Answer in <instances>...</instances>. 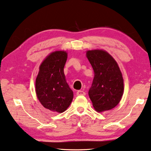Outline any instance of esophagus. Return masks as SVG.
<instances>
[{
	"label": "esophagus",
	"mask_w": 151,
	"mask_h": 151,
	"mask_svg": "<svg viewBox=\"0 0 151 151\" xmlns=\"http://www.w3.org/2000/svg\"><path fill=\"white\" fill-rule=\"evenodd\" d=\"M76 95H85V92L83 91L79 90L76 92Z\"/></svg>",
	"instance_id": "obj_1"
}]
</instances>
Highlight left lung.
I'll return each instance as SVG.
<instances>
[{"instance_id":"8db88e82","label":"left lung","mask_w":151,"mask_h":151,"mask_svg":"<svg viewBox=\"0 0 151 151\" xmlns=\"http://www.w3.org/2000/svg\"><path fill=\"white\" fill-rule=\"evenodd\" d=\"M86 54L95 74L88 91L93 107L99 112L113 109L124 93V80L118 64L105 50H88Z\"/></svg>"}]
</instances>
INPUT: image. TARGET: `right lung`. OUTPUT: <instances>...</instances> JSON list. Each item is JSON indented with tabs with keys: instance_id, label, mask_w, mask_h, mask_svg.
Instances as JSON below:
<instances>
[{
	"instance_id": "1",
	"label": "right lung",
	"mask_w": 151,
	"mask_h": 151,
	"mask_svg": "<svg viewBox=\"0 0 151 151\" xmlns=\"http://www.w3.org/2000/svg\"><path fill=\"white\" fill-rule=\"evenodd\" d=\"M66 60L65 51L52 52L42 62L35 80L40 102L45 108L58 113L66 111L73 99V92L64 73Z\"/></svg>"
}]
</instances>
